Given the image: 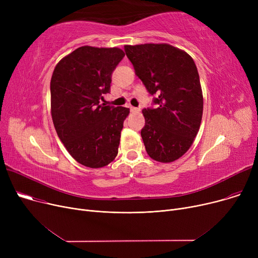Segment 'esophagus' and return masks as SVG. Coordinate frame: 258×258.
I'll return each mask as SVG.
<instances>
[{
	"label": "esophagus",
	"instance_id": "esophagus-1",
	"mask_svg": "<svg viewBox=\"0 0 258 258\" xmlns=\"http://www.w3.org/2000/svg\"><path fill=\"white\" fill-rule=\"evenodd\" d=\"M130 111L132 112V113H138L140 110L138 107H135V106H130Z\"/></svg>",
	"mask_w": 258,
	"mask_h": 258
}]
</instances>
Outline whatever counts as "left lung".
I'll list each match as a JSON object with an SVG mask.
<instances>
[{
    "mask_svg": "<svg viewBox=\"0 0 258 258\" xmlns=\"http://www.w3.org/2000/svg\"><path fill=\"white\" fill-rule=\"evenodd\" d=\"M127 58L157 108H144L141 137L152 159L170 163L192 145L203 116L197 66L185 51L168 44L125 45Z\"/></svg>",
    "mask_w": 258,
    "mask_h": 258,
    "instance_id": "8db88e82",
    "label": "left lung"
}]
</instances>
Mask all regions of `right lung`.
Masks as SVG:
<instances>
[{"instance_id":"add662e5","label":"right lung","mask_w":258,"mask_h":258,"mask_svg":"<svg viewBox=\"0 0 258 258\" xmlns=\"http://www.w3.org/2000/svg\"><path fill=\"white\" fill-rule=\"evenodd\" d=\"M123 56L119 48L83 46L60 59L51 77L54 127L69 154L90 168L106 166L118 154L130 108L99 100L110 92L112 73Z\"/></svg>"}]
</instances>
